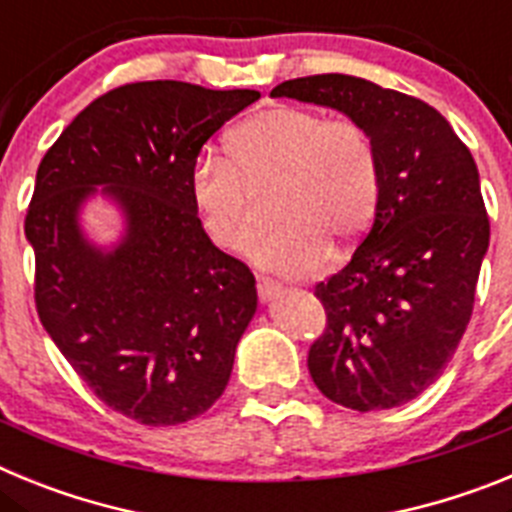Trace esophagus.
Masks as SVG:
<instances>
[{"instance_id": "obj_1", "label": "esophagus", "mask_w": 512, "mask_h": 512, "mask_svg": "<svg viewBox=\"0 0 512 512\" xmlns=\"http://www.w3.org/2000/svg\"><path fill=\"white\" fill-rule=\"evenodd\" d=\"M256 289H259L261 300H271V297H274L279 292V284L274 282V279L259 277V282H256Z\"/></svg>"}]
</instances>
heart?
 I'll use <instances>...</instances> for the list:
<instances>
[{
    "instance_id": "obj_1",
    "label": "heart",
    "mask_w": 512,
    "mask_h": 512,
    "mask_svg": "<svg viewBox=\"0 0 512 512\" xmlns=\"http://www.w3.org/2000/svg\"><path fill=\"white\" fill-rule=\"evenodd\" d=\"M228 156L194 166L192 202L217 246L243 251L259 225L253 192L277 184L271 212L279 223L253 248L266 271L307 277L328 261L330 241L354 243L377 212V148L351 117L271 107L230 133Z\"/></svg>"
}]
</instances>
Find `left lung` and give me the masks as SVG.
I'll return each mask as SVG.
<instances>
[{"mask_svg": "<svg viewBox=\"0 0 512 512\" xmlns=\"http://www.w3.org/2000/svg\"><path fill=\"white\" fill-rule=\"evenodd\" d=\"M271 97L333 107L372 135L374 223L351 261L315 284L328 325L310 346L307 369L343 408L405 405L441 377L472 318L490 246L477 164L431 104L359 76L289 79Z\"/></svg>", "mask_w": 512, "mask_h": 512, "instance_id": "1", "label": "left lung"}]
</instances>
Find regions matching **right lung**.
Here are the masks:
<instances>
[{
	"label": "right lung",
	"mask_w": 512,
	"mask_h": 512,
	"mask_svg": "<svg viewBox=\"0 0 512 512\" xmlns=\"http://www.w3.org/2000/svg\"><path fill=\"white\" fill-rule=\"evenodd\" d=\"M259 97L125 84L84 107L38 166L25 217L38 318L89 390L140 425L212 408L256 312L251 269L207 238L189 182L202 146ZM97 186L126 212L110 252L78 225Z\"/></svg>",
	"instance_id": "1"
}]
</instances>
